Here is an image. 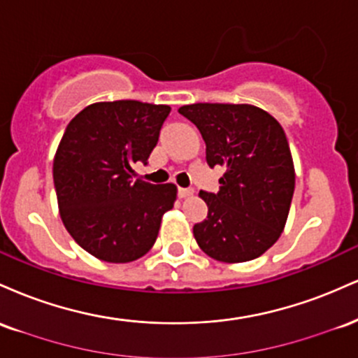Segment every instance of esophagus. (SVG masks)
I'll return each mask as SVG.
<instances>
[{"mask_svg":"<svg viewBox=\"0 0 358 358\" xmlns=\"http://www.w3.org/2000/svg\"><path fill=\"white\" fill-rule=\"evenodd\" d=\"M193 195V188H178V196L180 199H188Z\"/></svg>","mask_w":358,"mask_h":358,"instance_id":"obj_1","label":"esophagus"}]
</instances>
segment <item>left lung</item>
Listing matches in <instances>:
<instances>
[{
	"label": "left lung",
	"mask_w": 358,
	"mask_h": 358,
	"mask_svg": "<svg viewBox=\"0 0 358 358\" xmlns=\"http://www.w3.org/2000/svg\"><path fill=\"white\" fill-rule=\"evenodd\" d=\"M199 127L208 166L225 168L217 193L200 192L207 219L193 227L196 244L220 262L252 261L281 237L294 192V165L285 131L250 104L182 106Z\"/></svg>",
	"instance_id": "8db88e82"
}]
</instances>
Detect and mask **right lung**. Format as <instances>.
Segmentation results:
<instances>
[{
  "label": "right lung",
  "instance_id": "right-lung-1",
  "mask_svg": "<svg viewBox=\"0 0 358 358\" xmlns=\"http://www.w3.org/2000/svg\"><path fill=\"white\" fill-rule=\"evenodd\" d=\"M165 104L96 102L69 122L53 158L60 219L72 239L106 262H131L153 248L173 183L133 180L170 114Z\"/></svg>",
  "mask_w": 358,
  "mask_h": 358
}]
</instances>
